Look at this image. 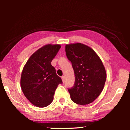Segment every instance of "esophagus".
Returning a JSON list of instances; mask_svg holds the SVG:
<instances>
[{
	"label": "esophagus",
	"instance_id": "esophagus-1",
	"mask_svg": "<svg viewBox=\"0 0 130 130\" xmlns=\"http://www.w3.org/2000/svg\"><path fill=\"white\" fill-rule=\"evenodd\" d=\"M61 78H62V82L64 83L65 82V77L64 76H62V77H61Z\"/></svg>",
	"mask_w": 130,
	"mask_h": 130
}]
</instances>
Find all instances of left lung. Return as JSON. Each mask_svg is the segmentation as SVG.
<instances>
[{
	"mask_svg": "<svg viewBox=\"0 0 130 130\" xmlns=\"http://www.w3.org/2000/svg\"><path fill=\"white\" fill-rule=\"evenodd\" d=\"M65 52L75 76L74 85L68 88L70 98L77 104L91 103L100 95L106 81L102 61L93 49L80 43L67 45Z\"/></svg>",
	"mask_w": 130,
	"mask_h": 130,
	"instance_id": "1",
	"label": "left lung"
}]
</instances>
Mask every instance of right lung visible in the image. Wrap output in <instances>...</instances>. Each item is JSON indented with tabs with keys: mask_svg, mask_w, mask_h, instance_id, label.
Instances as JSON below:
<instances>
[{
	"mask_svg": "<svg viewBox=\"0 0 130 130\" xmlns=\"http://www.w3.org/2000/svg\"><path fill=\"white\" fill-rule=\"evenodd\" d=\"M60 48V45L44 46L30 57L23 69L22 90L30 103L38 107L49 105L57 87L62 83L51 64Z\"/></svg>",
	"mask_w": 130,
	"mask_h": 130,
	"instance_id": "obj_1",
	"label": "right lung"
}]
</instances>
